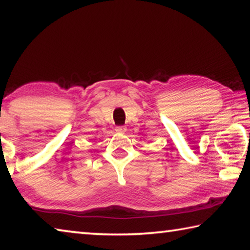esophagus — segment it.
I'll use <instances>...</instances> for the list:
<instances>
[{
    "label": "esophagus",
    "mask_w": 250,
    "mask_h": 250,
    "mask_svg": "<svg viewBox=\"0 0 250 250\" xmlns=\"http://www.w3.org/2000/svg\"><path fill=\"white\" fill-rule=\"evenodd\" d=\"M115 130L117 133H125L126 131V126H116Z\"/></svg>",
    "instance_id": "esophagus-1"
}]
</instances>
